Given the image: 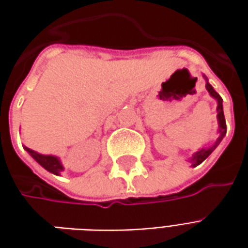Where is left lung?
<instances>
[{
	"label": "left lung",
	"mask_w": 248,
	"mask_h": 248,
	"mask_svg": "<svg viewBox=\"0 0 248 248\" xmlns=\"http://www.w3.org/2000/svg\"><path fill=\"white\" fill-rule=\"evenodd\" d=\"M203 78L206 79V89H207V92L210 93V95L214 98V99H217V102H218V106H217V118H218V133H219V137L218 140L214 142L213 145L208 146V147H202V149H199V150L197 151V153H194L192 154L191 158H188L187 161L190 162V165H191V167H197L198 165H201L206 158H207L211 153H213L217 147H218V145L220 143V140H223V137L226 135V119H224V114H223V105H222V102H223V99L220 98V95H219L218 93L214 90V87L208 83V79L206 78V76H203Z\"/></svg>",
	"instance_id": "left-lung-1"
}]
</instances>
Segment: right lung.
I'll use <instances>...</instances> for the list:
<instances>
[{"label": "right lung", "mask_w": 248, "mask_h": 248, "mask_svg": "<svg viewBox=\"0 0 248 248\" xmlns=\"http://www.w3.org/2000/svg\"><path fill=\"white\" fill-rule=\"evenodd\" d=\"M24 149L30 154V156H33V159L35 162H38L41 166L44 167L45 170H47L51 174H56V175H61V172L63 171V165L60 161V158L56 155H45V154H40L37 151L31 150L29 147H25Z\"/></svg>", "instance_id": "1"}]
</instances>
